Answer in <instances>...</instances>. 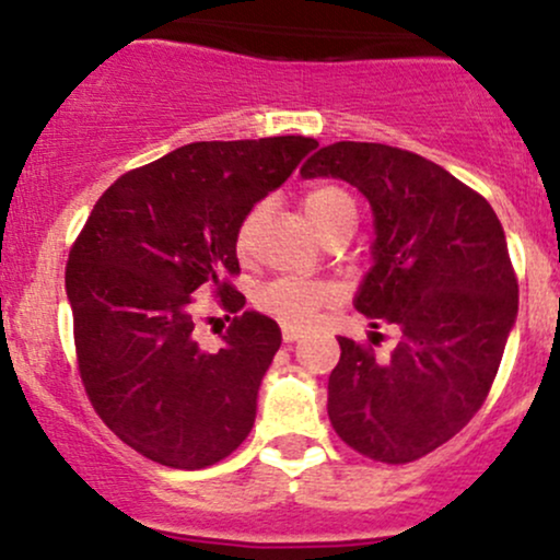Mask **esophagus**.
I'll return each instance as SVG.
<instances>
[{
  "mask_svg": "<svg viewBox=\"0 0 560 560\" xmlns=\"http://www.w3.org/2000/svg\"><path fill=\"white\" fill-rule=\"evenodd\" d=\"M281 337H284V342H298V339L302 337V329H292V326H284V329H281Z\"/></svg>",
  "mask_w": 560,
  "mask_h": 560,
  "instance_id": "34e87169",
  "label": "esophagus"
}]
</instances>
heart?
<instances>
[{"mask_svg":"<svg viewBox=\"0 0 560 560\" xmlns=\"http://www.w3.org/2000/svg\"><path fill=\"white\" fill-rule=\"evenodd\" d=\"M262 205H255L247 215L242 218L236 226L234 247L242 260H247L255 249V234H258ZM302 210H305L307 221L320 236H329L339 223L355 221V202L347 195L342 186L324 184L313 186L302 197ZM339 300V289L331 281L324 279H300V276H284V279H273L268 284L258 287L255 292V307L262 316L279 320V324L292 326V329H307L320 316V311L331 307Z\"/></svg>","mask_w":560,"mask_h":560,"instance_id":"obj_1","label":"heart"}]
</instances>
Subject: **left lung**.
Listing matches in <instances>:
<instances>
[{
	"label": "left lung",
	"instance_id": "8db88e82",
	"mask_svg": "<svg viewBox=\"0 0 560 560\" xmlns=\"http://www.w3.org/2000/svg\"><path fill=\"white\" fill-rule=\"evenodd\" d=\"M302 176L358 186L374 210V268L355 307L397 326L389 355L339 337L329 421L345 445L410 464L453 440L485 405L518 313L503 226L479 191L416 152L337 141Z\"/></svg>",
	"mask_w": 560,
	"mask_h": 560
}]
</instances>
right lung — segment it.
Instances as JSON below:
<instances>
[{
	"instance_id": "add662e5",
	"label": "right lung",
	"mask_w": 560,
	"mask_h": 560,
	"mask_svg": "<svg viewBox=\"0 0 560 560\" xmlns=\"http://www.w3.org/2000/svg\"><path fill=\"white\" fill-rule=\"evenodd\" d=\"M316 147L307 137L178 147L124 173L75 236L66 292L83 389L144 458L197 471L247 440L279 324L247 311L221 350L205 352L191 294L213 289L223 311H242L236 226Z\"/></svg>"
}]
</instances>
